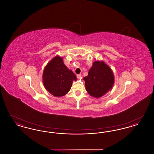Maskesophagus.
Masks as SVG:
<instances>
[{"mask_svg": "<svg viewBox=\"0 0 154 154\" xmlns=\"http://www.w3.org/2000/svg\"><path fill=\"white\" fill-rule=\"evenodd\" d=\"M77 79H81V74H77Z\"/></svg>", "mask_w": 154, "mask_h": 154, "instance_id": "1", "label": "esophagus"}]
</instances>
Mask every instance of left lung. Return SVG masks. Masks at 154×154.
<instances>
[{"label":"left lung","instance_id":"left-lung-1","mask_svg":"<svg viewBox=\"0 0 154 154\" xmlns=\"http://www.w3.org/2000/svg\"><path fill=\"white\" fill-rule=\"evenodd\" d=\"M86 91L96 98L105 95L112 88L114 82V75L109 66L103 61L96 60L84 77Z\"/></svg>","mask_w":154,"mask_h":154}]
</instances>
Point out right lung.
Returning <instances> with one entry per match:
<instances>
[{
	"mask_svg": "<svg viewBox=\"0 0 154 154\" xmlns=\"http://www.w3.org/2000/svg\"><path fill=\"white\" fill-rule=\"evenodd\" d=\"M77 80L73 72L65 65L62 58L56 56L44 68L43 82L48 92L56 97L65 95Z\"/></svg>",
	"mask_w": 154,
	"mask_h": 154,
	"instance_id": "right-lung-1",
	"label": "right lung"
}]
</instances>
